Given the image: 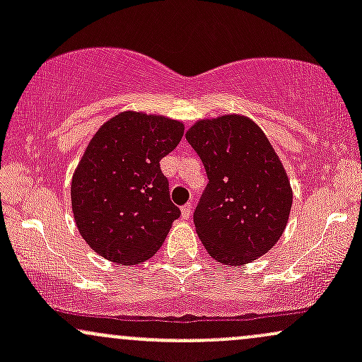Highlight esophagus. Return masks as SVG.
Returning a JSON list of instances; mask_svg holds the SVG:
<instances>
[{
  "instance_id": "esophagus-1",
  "label": "esophagus",
  "mask_w": 362,
  "mask_h": 362,
  "mask_svg": "<svg viewBox=\"0 0 362 362\" xmlns=\"http://www.w3.org/2000/svg\"><path fill=\"white\" fill-rule=\"evenodd\" d=\"M190 214H192V202H187V204L182 207V218L189 219Z\"/></svg>"
}]
</instances>
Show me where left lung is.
Segmentation results:
<instances>
[{
	"label": "left lung",
	"instance_id": "obj_1",
	"mask_svg": "<svg viewBox=\"0 0 362 362\" xmlns=\"http://www.w3.org/2000/svg\"><path fill=\"white\" fill-rule=\"evenodd\" d=\"M207 184L194 224L207 253L243 265L267 253L288 224L293 189L264 131L245 115L197 120L185 134Z\"/></svg>",
	"mask_w": 362,
	"mask_h": 362
}]
</instances>
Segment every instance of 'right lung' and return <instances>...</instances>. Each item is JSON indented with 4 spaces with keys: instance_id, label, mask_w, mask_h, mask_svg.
Instances as JSON below:
<instances>
[{
    "instance_id": "add662e5",
    "label": "right lung",
    "mask_w": 362,
    "mask_h": 362,
    "mask_svg": "<svg viewBox=\"0 0 362 362\" xmlns=\"http://www.w3.org/2000/svg\"><path fill=\"white\" fill-rule=\"evenodd\" d=\"M182 136L178 120L132 110L95 132L71 182L74 221L91 250L136 265L163 245L180 209L170 201L160 160Z\"/></svg>"
}]
</instances>
